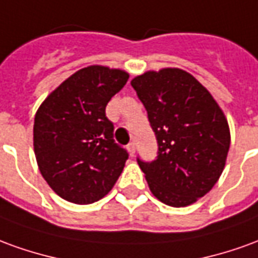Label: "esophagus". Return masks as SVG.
Segmentation results:
<instances>
[{
    "label": "esophagus",
    "mask_w": 258,
    "mask_h": 258,
    "mask_svg": "<svg viewBox=\"0 0 258 258\" xmlns=\"http://www.w3.org/2000/svg\"><path fill=\"white\" fill-rule=\"evenodd\" d=\"M127 149H128V152L131 156H134L135 154V142H130L128 145H127Z\"/></svg>",
    "instance_id": "obj_1"
}]
</instances>
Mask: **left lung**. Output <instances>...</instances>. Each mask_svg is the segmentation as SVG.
I'll return each mask as SVG.
<instances>
[{
    "instance_id": "8db88e82",
    "label": "left lung",
    "mask_w": 258,
    "mask_h": 258,
    "mask_svg": "<svg viewBox=\"0 0 258 258\" xmlns=\"http://www.w3.org/2000/svg\"><path fill=\"white\" fill-rule=\"evenodd\" d=\"M131 85L158 142L154 160L137 158L151 191L170 207L196 203L225 167L230 134L222 110L197 79L179 68L142 74Z\"/></svg>"
}]
</instances>
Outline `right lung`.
Segmentation results:
<instances>
[{"label":"right lung","instance_id":"right-lung-1","mask_svg":"<svg viewBox=\"0 0 258 258\" xmlns=\"http://www.w3.org/2000/svg\"><path fill=\"white\" fill-rule=\"evenodd\" d=\"M128 74L92 66L51 92L36 113L33 147L41 176L74 204L103 198L123 172L128 152L114 141L106 106Z\"/></svg>","mask_w":258,"mask_h":258}]
</instances>
